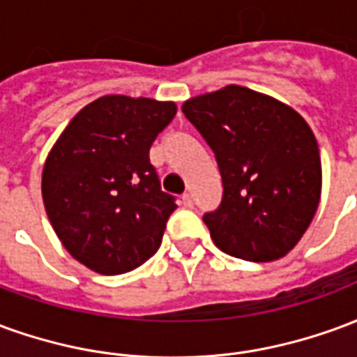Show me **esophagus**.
<instances>
[{
  "label": "esophagus",
  "instance_id": "obj_1",
  "mask_svg": "<svg viewBox=\"0 0 357 357\" xmlns=\"http://www.w3.org/2000/svg\"><path fill=\"white\" fill-rule=\"evenodd\" d=\"M181 202H183V206H185V208H193V204H195L193 195L185 193L183 197H181Z\"/></svg>",
  "mask_w": 357,
  "mask_h": 357
}]
</instances>
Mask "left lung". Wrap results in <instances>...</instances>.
I'll return each mask as SVG.
<instances>
[{
    "label": "left lung",
    "mask_w": 357,
    "mask_h": 357,
    "mask_svg": "<svg viewBox=\"0 0 357 357\" xmlns=\"http://www.w3.org/2000/svg\"><path fill=\"white\" fill-rule=\"evenodd\" d=\"M183 114L214 151L224 195L202 220L218 247L247 262L284 256L314 220L321 158L296 110L241 86L183 102Z\"/></svg>",
    "instance_id": "8db88e82"
}]
</instances>
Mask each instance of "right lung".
Masks as SVG:
<instances>
[{
    "label": "right lung",
    "mask_w": 357,
    "mask_h": 357,
    "mask_svg": "<svg viewBox=\"0 0 357 357\" xmlns=\"http://www.w3.org/2000/svg\"><path fill=\"white\" fill-rule=\"evenodd\" d=\"M176 105L105 95L76 114L45 160L43 204L73 258L102 275L139 268L162 243L176 197L149 149Z\"/></svg>",
    "instance_id": "1"
}]
</instances>
